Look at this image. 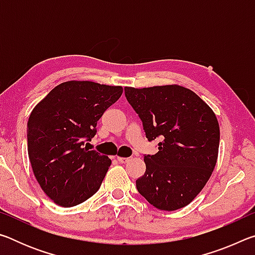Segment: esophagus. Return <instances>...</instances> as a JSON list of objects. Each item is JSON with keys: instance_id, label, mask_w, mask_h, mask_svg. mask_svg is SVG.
Instances as JSON below:
<instances>
[{"instance_id": "obj_1", "label": "esophagus", "mask_w": 255, "mask_h": 255, "mask_svg": "<svg viewBox=\"0 0 255 255\" xmlns=\"http://www.w3.org/2000/svg\"><path fill=\"white\" fill-rule=\"evenodd\" d=\"M117 159H118V161H119L120 163L124 164V163H127V162L130 161V157H122V156H118Z\"/></svg>"}]
</instances>
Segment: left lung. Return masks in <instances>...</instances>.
Returning a JSON list of instances; mask_svg holds the SVG:
<instances>
[{"label": "left lung", "mask_w": 255, "mask_h": 255, "mask_svg": "<svg viewBox=\"0 0 255 255\" xmlns=\"http://www.w3.org/2000/svg\"><path fill=\"white\" fill-rule=\"evenodd\" d=\"M125 96L148 140L162 139L156 154L144 156L138 192L157 209L183 208L204 189L217 162L221 132L216 115L195 92L176 84L126 86Z\"/></svg>", "instance_id": "obj_1"}]
</instances>
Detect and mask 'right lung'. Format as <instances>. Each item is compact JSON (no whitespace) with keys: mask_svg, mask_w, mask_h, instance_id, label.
<instances>
[{"mask_svg":"<svg viewBox=\"0 0 255 255\" xmlns=\"http://www.w3.org/2000/svg\"><path fill=\"white\" fill-rule=\"evenodd\" d=\"M123 94V86L67 81L33 108L28 120V154L33 174L56 205L73 207L96 193L111 159L89 150L85 140L98 120Z\"/></svg>","mask_w":255,"mask_h":255,"instance_id":"obj_1","label":"right lung"}]
</instances>
